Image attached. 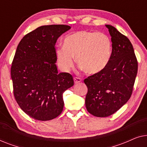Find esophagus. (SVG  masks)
I'll use <instances>...</instances> for the list:
<instances>
[{"label":"esophagus","mask_w":147,"mask_h":147,"mask_svg":"<svg viewBox=\"0 0 147 147\" xmlns=\"http://www.w3.org/2000/svg\"><path fill=\"white\" fill-rule=\"evenodd\" d=\"M74 83H75L76 84H77L80 83V82H82V79H81V78H80L75 77L74 78Z\"/></svg>","instance_id":"esophagus-1"}]
</instances>
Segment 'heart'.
Here are the masks:
<instances>
[{"label": "heart", "instance_id": "heart-1", "mask_svg": "<svg viewBox=\"0 0 147 147\" xmlns=\"http://www.w3.org/2000/svg\"><path fill=\"white\" fill-rule=\"evenodd\" d=\"M57 64L62 71L74 67V59L86 73H99L107 66L111 57L112 43L103 33L80 31L64 39L63 47L56 49Z\"/></svg>", "mask_w": 147, "mask_h": 147}]
</instances>
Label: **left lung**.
I'll return each instance as SVG.
<instances>
[{
    "label": "left lung",
    "mask_w": 147,
    "mask_h": 147,
    "mask_svg": "<svg viewBox=\"0 0 147 147\" xmlns=\"http://www.w3.org/2000/svg\"><path fill=\"white\" fill-rule=\"evenodd\" d=\"M112 41L109 63L102 71L84 80L88 87L86 107L96 117H107L124 105L132 95L138 62L130 40L113 26L106 25Z\"/></svg>",
    "instance_id": "1"
}]
</instances>
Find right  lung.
I'll return each mask as SVG.
<instances>
[{
    "instance_id": "right-lung-1",
    "label": "right lung",
    "mask_w": 147,
    "mask_h": 147,
    "mask_svg": "<svg viewBox=\"0 0 147 147\" xmlns=\"http://www.w3.org/2000/svg\"><path fill=\"white\" fill-rule=\"evenodd\" d=\"M71 29L65 25H44L23 37L17 46L11 75L20 108L30 117L46 121L63 111V92L74 86L69 73H58L55 45Z\"/></svg>"
}]
</instances>
